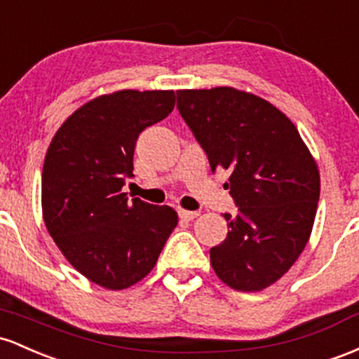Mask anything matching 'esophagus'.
<instances>
[{
    "mask_svg": "<svg viewBox=\"0 0 359 359\" xmlns=\"http://www.w3.org/2000/svg\"><path fill=\"white\" fill-rule=\"evenodd\" d=\"M178 215H180V219H181V220H193V219H196V217H198L200 213H198V212L183 210V208H180V210H178Z\"/></svg>",
    "mask_w": 359,
    "mask_h": 359,
    "instance_id": "obj_1",
    "label": "esophagus"
}]
</instances>
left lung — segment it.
Instances as JSON below:
<instances>
[{
    "label": "left lung",
    "instance_id": "1",
    "mask_svg": "<svg viewBox=\"0 0 359 359\" xmlns=\"http://www.w3.org/2000/svg\"><path fill=\"white\" fill-rule=\"evenodd\" d=\"M176 95L212 171L231 172L237 213H224L229 232L210 249L213 271L233 290L259 292L309 243L320 195L316 159L292 120L259 96L229 86Z\"/></svg>",
    "mask_w": 359,
    "mask_h": 359
}]
</instances>
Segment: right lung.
<instances>
[{
  "label": "right lung",
  "instance_id": "obj_1",
  "mask_svg": "<svg viewBox=\"0 0 359 359\" xmlns=\"http://www.w3.org/2000/svg\"><path fill=\"white\" fill-rule=\"evenodd\" d=\"M175 91L122 90L84 103L60 126L42 169L43 222L93 283L123 290L154 268L178 213L127 198L140 132L175 108Z\"/></svg>",
  "mask_w": 359,
  "mask_h": 359
}]
</instances>
